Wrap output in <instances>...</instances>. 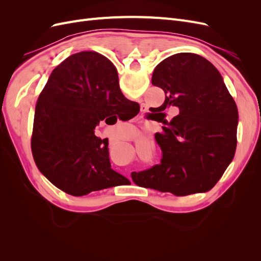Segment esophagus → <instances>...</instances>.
<instances>
[{
	"label": "esophagus",
	"instance_id": "1",
	"mask_svg": "<svg viewBox=\"0 0 261 261\" xmlns=\"http://www.w3.org/2000/svg\"><path fill=\"white\" fill-rule=\"evenodd\" d=\"M147 111V108L145 106L141 107V115H144V113Z\"/></svg>",
	"mask_w": 261,
	"mask_h": 261
}]
</instances>
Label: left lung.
Masks as SVG:
<instances>
[{"label":"left lung","instance_id":"1","mask_svg":"<svg viewBox=\"0 0 261 261\" xmlns=\"http://www.w3.org/2000/svg\"><path fill=\"white\" fill-rule=\"evenodd\" d=\"M151 83L165 93L159 107L162 133L155 140L161 164L133 172L138 186L186 196L208 192L233 160L236 149L238 109L219 70L195 53H177L153 70ZM179 114L168 121L165 109Z\"/></svg>","mask_w":261,"mask_h":261}]
</instances>
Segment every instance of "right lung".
I'll return each mask as SVG.
<instances>
[{"label": "right lung", "mask_w": 261, "mask_h": 261, "mask_svg": "<svg viewBox=\"0 0 261 261\" xmlns=\"http://www.w3.org/2000/svg\"><path fill=\"white\" fill-rule=\"evenodd\" d=\"M134 107L136 102L123 96L111 61L90 51L70 55L54 68L37 101L31 150L38 169L73 196L129 183L111 169L109 143L94 128Z\"/></svg>", "instance_id": "add662e5"}]
</instances>
